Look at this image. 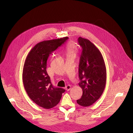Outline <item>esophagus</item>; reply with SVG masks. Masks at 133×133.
Listing matches in <instances>:
<instances>
[{"label":"esophagus","instance_id":"1","mask_svg":"<svg viewBox=\"0 0 133 133\" xmlns=\"http://www.w3.org/2000/svg\"><path fill=\"white\" fill-rule=\"evenodd\" d=\"M65 88H66V90L68 91V90H69L71 89V86L68 85L66 86V87H65Z\"/></svg>","mask_w":133,"mask_h":133}]
</instances>
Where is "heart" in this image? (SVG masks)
Segmentation results:
<instances>
[{
    "mask_svg": "<svg viewBox=\"0 0 133 133\" xmlns=\"http://www.w3.org/2000/svg\"><path fill=\"white\" fill-rule=\"evenodd\" d=\"M77 50L76 46L72 42L68 43L65 47V51L68 57H75Z\"/></svg>",
    "mask_w": 133,
    "mask_h": 133,
    "instance_id": "b5f03b06",
    "label": "heart"
}]
</instances>
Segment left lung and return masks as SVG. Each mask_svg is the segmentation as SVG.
<instances>
[{
  "instance_id": "obj_1",
  "label": "left lung",
  "mask_w": 133,
  "mask_h": 133,
  "mask_svg": "<svg viewBox=\"0 0 133 133\" xmlns=\"http://www.w3.org/2000/svg\"><path fill=\"white\" fill-rule=\"evenodd\" d=\"M82 48L78 75L79 86L83 90L81 98L77 100L81 106L87 107L97 101L102 95L106 85V69L99 50L88 39L78 38Z\"/></svg>"
}]
</instances>
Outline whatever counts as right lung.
<instances>
[{
	"label": "right lung",
	"mask_w": 133,
	"mask_h": 133,
	"mask_svg": "<svg viewBox=\"0 0 133 133\" xmlns=\"http://www.w3.org/2000/svg\"><path fill=\"white\" fill-rule=\"evenodd\" d=\"M68 37L44 41L36 44L25 61L23 81L29 98L37 105L50 109L57 105L65 90L54 87L47 71V61L50 54L61 46Z\"/></svg>",
	"instance_id": "add662e5"
}]
</instances>
